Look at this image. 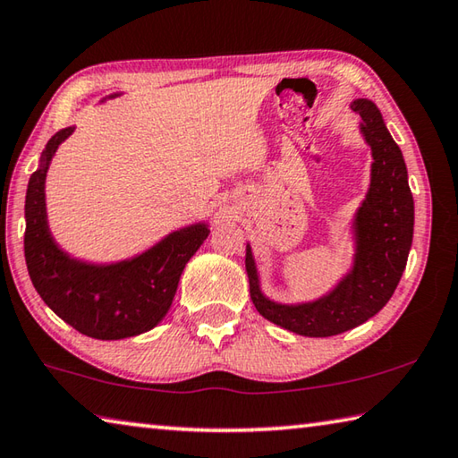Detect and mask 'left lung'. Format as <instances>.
Masks as SVG:
<instances>
[{"instance_id": "obj_1", "label": "left lung", "mask_w": 458, "mask_h": 458, "mask_svg": "<svg viewBox=\"0 0 458 458\" xmlns=\"http://www.w3.org/2000/svg\"><path fill=\"white\" fill-rule=\"evenodd\" d=\"M351 107L360 115V134L372 152L370 186L352 222V268L316 301L280 304L262 293L252 248L246 244V272L256 310L302 336H335L372 318L394 294L412 244L414 202L401 148L370 99H354Z\"/></svg>"}]
</instances>
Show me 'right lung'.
Listing matches in <instances>:
<instances>
[{
    "label": "right lung",
    "instance_id": "right-lung-1",
    "mask_svg": "<svg viewBox=\"0 0 458 458\" xmlns=\"http://www.w3.org/2000/svg\"><path fill=\"white\" fill-rule=\"evenodd\" d=\"M73 130L64 128L49 138L30 178L23 236L30 278L41 301L81 335L98 340L138 336L170 310L182 272L210 230L206 222L190 224L146 252L112 264L84 262L64 252L47 226L46 176L55 149Z\"/></svg>",
    "mask_w": 458,
    "mask_h": 458
}]
</instances>
